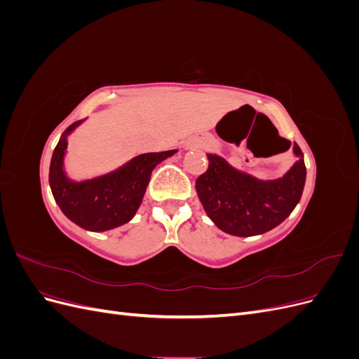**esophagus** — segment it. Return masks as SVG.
<instances>
[{
  "mask_svg": "<svg viewBox=\"0 0 359 359\" xmlns=\"http://www.w3.org/2000/svg\"><path fill=\"white\" fill-rule=\"evenodd\" d=\"M201 147V144L199 142H194V144H187L186 145V148L189 149V148H199Z\"/></svg>",
  "mask_w": 359,
  "mask_h": 359,
  "instance_id": "esophagus-1",
  "label": "esophagus"
}]
</instances>
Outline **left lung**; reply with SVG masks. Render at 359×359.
<instances>
[{
	"label": "left lung",
	"mask_w": 359,
	"mask_h": 359,
	"mask_svg": "<svg viewBox=\"0 0 359 359\" xmlns=\"http://www.w3.org/2000/svg\"><path fill=\"white\" fill-rule=\"evenodd\" d=\"M292 151L297 161L276 180H259L222 156L206 154L210 165L196 180V191L206 215L220 231L255 236L287 219L301 199L307 173L299 147L293 144Z\"/></svg>",
	"instance_id": "obj_1"
}]
</instances>
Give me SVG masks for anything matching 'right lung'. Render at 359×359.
<instances>
[{
  "mask_svg": "<svg viewBox=\"0 0 359 359\" xmlns=\"http://www.w3.org/2000/svg\"><path fill=\"white\" fill-rule=\"evenodd\" d=\"M82 121L73 123L53 149L49 166V186L57 205L70 222L85 231L104 232L133 219L142 203L153 169L178 149L139 154L111 172L76 181L64 169L69 136Z\"/></svg>",
  "mask_w": 359,
  "mask_h": 359,
  "instance_id": "obj_1",
  "label": "right lung"
}]
</instances>
